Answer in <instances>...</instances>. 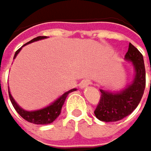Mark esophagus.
Wrapping results in <instances>:
<instances>
[{"label": "esophagus", "instance_id": "1", "mask_svg": "<svg viewBox=\"0 0 151 151\" xmlns=\"http://www.w3.org/2000/svg\"><path fill=\"white\" fill-rule=\"evenodd\" d=\"M90 84H91V81H90V80H87V79L82 80V81L80 82V88H81V89L86 88V87H88Z\"/></svg>", "mask_w": 151, "mask_h": 151}]
</instances>
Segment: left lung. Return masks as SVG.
<instances>
[{
    "label": "left lung",
    "mask_w": 151,
    "mask_h": 151,
    "mask_svg": "<svg viewBox=\"0 0 151 151\" xmlns=\"http://www.w3.org/2000/svg\"><path fill=\"white\" fill-rule=\"evenodd\" d=\"M125 58L133 63L135 78L131 84L117 93L100 90L101 98L96 109L95 116L104 122H116L129 116L139 104L146 86V70L142 54L129 43ZM151 70V66H150Z\"/></svg>",
    "instance_id": "8db88e82"
}]
</instances>
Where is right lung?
<instances>
[{"mask_svg":"<svg viewBox=\"0 0 151 151\" xmlns=\"http://www.w3.org/2000/svg\"><path fill=\"white\" fill-rule=\"evenodd\" d=\"M46 37H37L32 39L31 41H29L28 43H26L25 45L30 44V43H33L35 41H37V40H40V39H44ZM22 47L19 48L15 52L14 58L20 52V50L22 49ZM8 91H9V89H8ZM74 91H76V89L70 90L69 92H66L65 93H63L60 97L58 98L54 103L49 104L48 106L45 107V108L39 109V110H35V111H26V110H24L23 108H21V107H20L16 104V102L14 100L13 96H12L11 93H10V91H9V97H10V100L12 102V104H13V106L14 107V109L16 110V112L24 120L28 121L30 123H33V124H35V125H47V124H50V123H52L53 121H55L56 118L59 116V114H60V112H61V108H62V106H63V104L65 103L67 96H68V94L70 93L74 92Z\"/></svg>","mask_w":151,"mask_h":151,"instance_id":"right-lung-1","label":"right lung"}]
</instances>
